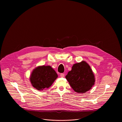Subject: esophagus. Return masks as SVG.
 <instances>
[{"mask_svg": "<svg viewBox=\"0 0 122 122\" xmlns=\"http://www.w3.org/2000/svg\"><path fill=\"white\" fill-rule=\"evenodd\" d=\"M60 76H61V77H64V74H63V73H61V74H60Z\"/></svg>", "mask_w": 122, "mask_h": 122, "instance_id": "1", "label": "esophagus"}]
</instances>
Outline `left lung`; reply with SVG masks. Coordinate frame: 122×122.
I'll list each match as a JSON object with an SVG mask.
<instances>
[{"label": "left lung", "mask_w": 122, "mask_h": 122, "mask_svg": "<svg viewBox=\"0 0 122 122\" xmlns=\"http://www.w3.org/2000/svg\"><path fill=\"white\" fill-rule=\"evenodd\" d=\"M65 77L74 91L79 93L89 91L94 85L95 82L92 70L84 61L74 64Z\"/></svg>", "instance_id": "left-lung-1"}]
</instances>
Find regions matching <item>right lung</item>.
<instances>
[{
    "label": "right lung",
    "instance_id": "add662e5",
    "mask_svg": "<svg viewBox=\"0 0 122 122\" xmlns=\"http://www.w3.org/2000/svg\"><path fill=\"white\" fill-rule=\"evenodd\" d=\"M58 77L55 71L50 66L36 67L30 76V82L34 88L38 91L48 89Z\"/></svg>",
    "mask_w": 122,
    "mask_h": 122
}]
</instances>
